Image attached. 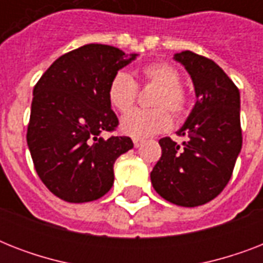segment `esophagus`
Instances as JSON below:
<instances>
[{
    "instance_id": "34e87169",
    "label": "esophagus",
    "mask_w": 263,
    "mask_h": 263,
    "mask_svg": "<svg viewBox=\"0 0 263 263\" xmlns=\"http://www.w3.org/2000/svg\"><path fill=\"white\" fill-rule=\"evenodd\" d=\"M140 144H142V140H140V139H134V146H135V147H139Z\"/></svg>"
}]
</instances>
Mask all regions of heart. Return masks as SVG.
Returning a JSON list of instances; mask_svg holds the SVG:
<instances>
[{"label": "heart", "mask_w": 263, "mask_h": 263, "mask_svg": "<svg viewBox=\"0 0 263 263\" xmlns=\"http://www.w3.org/2000/svg\"><path fill=\"white\" fill-rule=\"evenodd\" d=\"M143 83L158 87L150 110H132L121 120V131L135 139L164 132L172 125V117H181L187 110V95L181 88V76L175 67L168 63H153L140 69ZM138 97V84L127 72H116L107 86V101L116 110L127 113L131 110Z\"/></svg>", "instance_id": "b5f03b06"}]
</instances>
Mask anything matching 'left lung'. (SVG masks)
<instances>
[{
  "label": "left lung",
  "instance_id": "obj_1",
  "mask_svg": "<svg viewBox=\"0 0 263 263\" xmlns=\"http://www.w3.org/2000/svg\"><path fill=\"white\" fill-rule=\"evenodd\" d=\"M195 88L196 102L177 131L183 144L160 139L162 156L150 177L154 190L171 203L195 208L210 202L228 184L241 150L240 92L210 59L190 50L176 53Z\"/></svg>",
  "mask_w": 263,
  "mask_h": 263
}]
</instances>
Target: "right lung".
Here are the masks:
<instances>
[{"instance_id":"1","label":"right lung","mask_w":263,"mask_h":263,"mask_svg":"<svg viewBox=\"0 0 263 263\" xmlns=\"http://www.w3.org/2000/svg\"><path fill=\"white\" fill-rule=\"evenodd\" d=\"M136 55L84 45L59 57L35 84L27 144L39 179L60 199L83 203L105 195L115 161L134 147L128 136L103 139L101 132L119 125L109 82Z\"/></svg>"}]
</instances>
